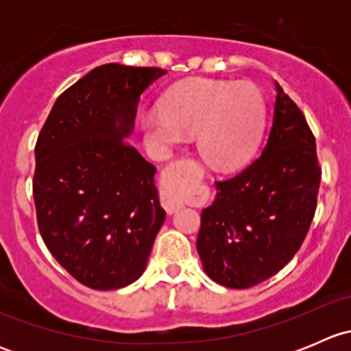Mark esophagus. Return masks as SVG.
<instances>
[{
    "instance_id": "34e87169",
    "label": "esophagus",
    "mask_w": 351,
    "mask_h": 351,
    "mask_svg": "<svg viewBox=\"0 0 351 351\" xmlns=\"http://www.w3.org/2000/svg\"><path fill=\"white\" fill-rule=\"evenodd\" d=\"M173 168H175V165H169L168 168H166V173L171 171ZM161 205L166 208V212H169V214H173V212H176L180 207H182V204H180L175 197L169 195V193H166V192H162V195H161Z\"/></svg>"
}]
</instances>
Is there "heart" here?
Here are the masks:
<instances>
[{
	"label": "heart",
	"mask_w": 351,
	"mask_h": 351,
	"mask_svg": "<svg viewBox=\"0 0 351 351\" xmlns=\"http://www.w3.org/2000/svg\"><path fill=\"white\" fill-rule=\"evenodd\" d=\"M161 108L141 117L147 147L165 156L197 136L198 154L217 169L244 165L265 125L263 97L250 81H186L165 95Z\"/></svg>",
	"instance_id": "heart-1"
}]
</instances>
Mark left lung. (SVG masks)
<instances>
[{
	"instance_id": "8db88e82",
	"label": "left lung",
	"mask_w": 351,
	"mask_h": 351,
	"mask_svg": "<svg viewBox=\"0 0 351 351\" xmlns=\"http://www.w3.org/2000/svg\"><path fill=\"white\" fill-rule=\"evenodd\" d=\"M275 107L261 154L215 182L202 210L197 251L205 274L229 289L261 284L299 251L316 212L321 168L316 141L299 107L275 81Z\"/></svg>"
}]
</instances>
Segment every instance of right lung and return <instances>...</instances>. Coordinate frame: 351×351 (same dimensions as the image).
<instances>
[{
	"instance_id": "obj_1",
	"label": "right lung",
	"mask_w": 351,
	"mask_h": 351,
	"mask_svg": "<svg viewBox=\"0 0 351 351\" xmlns=\"http://www.w3.org/2000/svg\"><path fill=\"white\" fill-rule=\"evenodd\" d=\"M159 67L110 62L56 100L35 146L38 231L77 282L113 290L144 274L166 212L156 168L130 146L137 105Z\"/></svg>"
}]
</instances>
